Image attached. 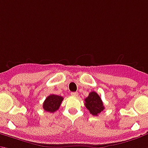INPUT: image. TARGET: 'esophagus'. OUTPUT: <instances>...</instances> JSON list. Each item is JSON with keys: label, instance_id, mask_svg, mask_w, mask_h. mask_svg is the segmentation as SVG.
<instances>
[{"label": "esophagus", "instance_id": "1", "mask_svg": "<svg viewBox=\"0 0 148 148\" xmlns=\"http://www.w3.org/2000/svg\"><path fill=\"white\" fill-rule=\"evenodd\" d=\"M71 96L76 97V96H78V93H77V92H71Z\"/></svg>", "mask_w": 148, "mask_h": 148}]
</instances>
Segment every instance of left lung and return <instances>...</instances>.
<instances>
[{
    "instance_id": "1",
    "label": "left lung",
    "mask_w": 148,
    "mask_h": 148,
    "mask_svg": "<svg viewBox=\"0 0 148 148\" xmlns=\"http://www.w3.org/2000/svg\"><path fill=\"white\" fill-rule=\"evenodd\" d=\"M85 106L92 115L97 116L104 109L101 98L96 92H91L85 99Z\"/></svg>"
}]
</instances>
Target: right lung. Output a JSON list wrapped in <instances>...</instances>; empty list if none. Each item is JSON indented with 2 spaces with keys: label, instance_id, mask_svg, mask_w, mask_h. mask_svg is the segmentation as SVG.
<instances>
[{
  "label": "right lung",
  "instance_id": "obj_1",
  "mask_svg": "<svg viewBox=\"0 0 148 148\" xmlns=\"http://www.w3.org/2000/svg\"><path fill=\"white\" fill-rule=\"evenodd\" d=\"M63 99V98L62 96L54 95V94L49 95L44 102V110H46L47 112L53 113L60 108Z\"/></svg>",
  "mask_w": 148,
  "mask_h": 148
}]
</instances>
